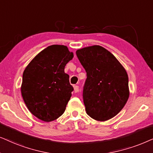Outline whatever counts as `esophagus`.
Instances as JSON below:
<instances>
[{
  "label": "esophagus",
  "instance_id": "obj_1",
  "mask_svg": "<svg viewBox=\"0 0 153 153\" xmlns=\"http://www.w3.org/2000/svg\"><path fill=\"white\" fill-rule=\"evenodd\" d=\"M74 91L75 93H77V92H78L79 91V87L78 86H74Z\"/></svg>",
  "mask_w": 153,
  "mask_h": 153
}]
</instances>
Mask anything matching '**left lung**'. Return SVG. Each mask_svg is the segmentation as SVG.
<instances>
[{"label": "left lung", "instance_id": "1", "mask_svg": "<svg viewBox=\"0 0 153 153\" xmlns=\"http://www.w3.org/2000/svg\"><path fill=\"white\" fill-rule=\"evenodd\" d=\"M76 54L87 72L83 90L86 113L95 120H108L121 111L129 97L127 71L100 45L79 49Z\"/></svg>", "mask_w": 153, "mask_h": 153}]
</instances>
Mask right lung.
Returning a JSON list of instances; mask_svg holds the SVG:
<instances>
[{
    "label": "right lung",
    "instance_id": "obj_1",
    "mask_svg": "<svg viewBox=\"0 0 153 153\" xmlns=\"http://www.w3.org/2000/svg\"><path fill=\"white\" fill-rule=\"evenodd\" d=\"M73 58L66 46L53 45L38 53L24 71L22 97L40 120L52 122L64 113L73 90L64 68Z\"/></svg>",
    "mask_w": 153,
    "mask_h": 153
}]
</instances>
